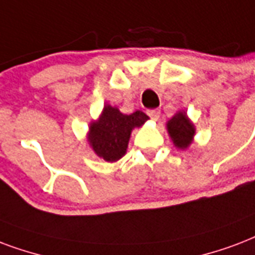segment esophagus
Instances as JSON below:
<instances>
[{"label": "esophagus", "instance_id": "1", "mask_svg": "<svg viewBox=\"0 0 255 255\" xmlns=\"http://www.w3.org/2000/svg\"><path fill=\"white\" fill-rule=\"evenodd\" d=\"M147 114H148V116L151 118V119L156 122V120L159 119V116H160V111H159V110H149Z\"/></svg>", "mask_w": 255, "mask_h": 255}]
</instances>
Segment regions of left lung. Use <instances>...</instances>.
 I'll return each instance as SVG.
<instances>
[{
    "label": "left lung",
    "instance_id": "1",
    "mask_svg": "<svg viewBox=\"0 0 255 255\" xmlns=\"http://www.w3.org/2000/svg\"><path fill=\"white\" fill-rule=\"evenodd\" d=\"M167 129L171 139L178 148H187L192 140V136L195 133V128L188 120L184 112H178L174 118L167 123Z\"/></svg>",
    "mask_w": 255,
    "mask_h": 255
}]
</instances>
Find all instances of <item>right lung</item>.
Instances as JSON below:
<instances>
[{
	"label": "right lung",
	"mask_w": 255,
	"mask_h": 255,
	"mask_svg": "<svg viewBox=\"0 0 255 255\" xmlns=\"http://www.w3.org/2000/svg\"><path fill=\"white\" fill-rule=\"evenodd\" d=\"M148 116L136 111L131 115H123L118 108L104 107L102 118L89 128L88 140L93 151L107 162H116L127 151L131 131L144 124Z\"/></svg>",
	"instance_id": "right-lung-1"
}]
</instances>
